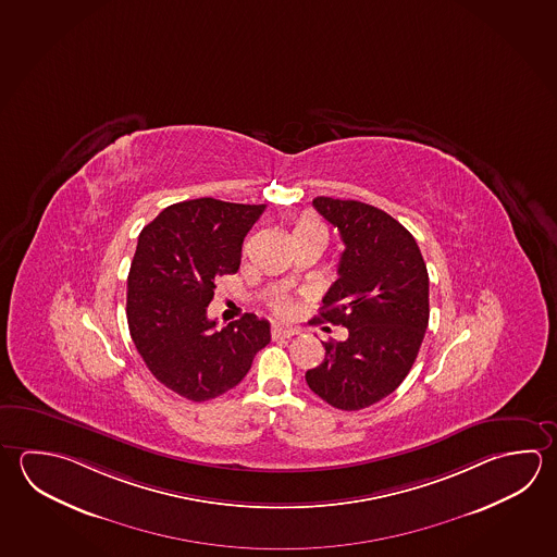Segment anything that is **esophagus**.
<instances>
[{
  "mask_svg": "<svg viewBox=\"0 0 557 557\" xmlns=\"http://www.w3.org/2000/svg\"><path fill=\"white\" fill-rule=\"evenodd\" d=\"M300 334V330L298 327H294V325H274L273 335L274 337H294V335Z\"/></svg>",
  "mask_w": 557,
  "mask_h": 557,
  "instance_id": "34e87169",
  "label": "esophagus"
}]
</instances>
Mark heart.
I'll return each mask as SVG.
<instances>
[{"label": "heart", "instance_id": "1", "mask_svg": "<svg viewBox=\"0 0 557 557\" xmlns=\"http://www.w3.org/2000/svg\"><path fill=\"white\" fill-rule=\"evenodd\" d=\"M304 233H322V235H325V227L312 215H304L294 225V235H304ZM273 306L278 314H288L290 312V302L286 298L274 300Z\"/></svg>", "mask_w": 557, "mask_h": 557}]
</instances>
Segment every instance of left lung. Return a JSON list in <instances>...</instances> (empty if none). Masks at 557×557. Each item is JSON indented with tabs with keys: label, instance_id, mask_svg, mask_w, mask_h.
<instances>
[{
	"label": "left lung",
	"instance_id": "1",
	"mask_svg": "<svg viewBox=\"0 0 557 557\" xmlns=\"http://www.w3.org/2000/svg\"><path fill=\"white\" fill-rule=\"evenodd\" d=\"M345 251L318 320L347 327L325 342V359L306 383L327 405L361 410L395 393L412 369L430 320V281L412 233L357 200L314 198Z\"/></svg>",
	"mask_w": 557,
	"mask_h": 557
}]
</instances>
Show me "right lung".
I'll return each mask as SVG.
<instances>
[{
    "label": "right lung",
    "instance_id": "right-lung-1",
    "mask_svg": "<svg viewBox=\"0 0 557 557\" xmlns=\"http://www.w3.org/2000/svg\"><path fill=\"white\" fill-rule=\"evenodd\" d=\"M264 203L198 198L164 208L139 233L127 276V324L154 379L193 403L239 385L271 325L255 314L215 330V281L237 273L247 232Z\"/></svg>",
    "mask_w": 557,
    "mask_h": 557
}]
</instances>
